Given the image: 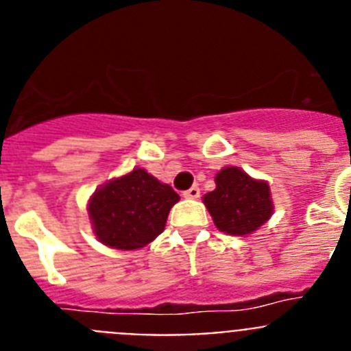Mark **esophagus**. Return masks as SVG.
<instances>
[{
    "label": "esophagus",
    "mask_w": 351,
    "mask_h": 351,
    "mask_svg": "<svg viewBox=\"0 0 351 351\" xmlns=\"http://www.w3.org/2000/svg\"><path fill=\"white\" fill-rule=\"evenodd\" d=\"M182 197H184V198H198V197H200V188H198V186H191L190 190H186L184 193H182Z\"/></svg>",
    "instance_id": "1"
}]
</instances>
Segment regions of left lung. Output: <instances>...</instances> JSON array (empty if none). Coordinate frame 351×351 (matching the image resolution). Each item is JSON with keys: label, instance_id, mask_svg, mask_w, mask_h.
I'll return each instance as SVG.
<instances>
[{"label": "left lung", "instance_id": "left-lung-1", "mask_svg": "<svg viewBox=\"0 0 351 351\" xmlns=\"http://www.w3.org/2000/svg\"><path fill=\"white\" fill-rule=\"evenodd\" d=\"M216 188L202 197L204 206L219 232L246 237L274 214L271 186L251 178L239 167H225L214 178Z\"/></svg>", "mask_w": 351, "mask_h": 351}]
</instances>
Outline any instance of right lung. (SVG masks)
<instances>
[{"mask_svg":"<svg viewBox=\"0 0 351 351\" xmlns=\"http://www.w3.org/2000/svg\"><path fill=\"white\" fill-rule=\"evenodd\" d=\"M179 195L145 169L114 178L96 188L88 200L93 234L114 250H141L165 230Z\"/></svg>","mask_w":351,"mask_h":351,"instance_id":"right-lung-1","label":"right lung"}]
</instances>
